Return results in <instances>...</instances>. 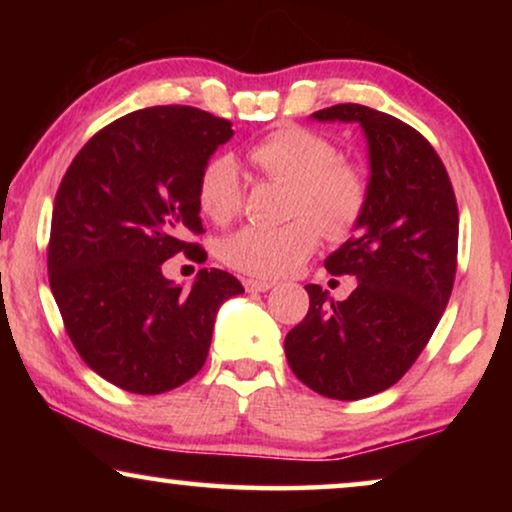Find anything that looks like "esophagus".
Returning a JSON list of instances; mask_svg holds the SVG:
<instances>
[{"instance_id": "34e87169", "label": "esophagus", "mask_w": 512, "mask_h": 512, "mask_svg": "<svg viewBox=\"0 0 512 512\" xmlns=\"http://www.w3.org/2000/svg\"><path fill=\"white\" fill-rule=\"evenodd\" d=\"M272 286H275V282H268V279H244V289L251 293H265Z\"/></svg>"}]
</instances>
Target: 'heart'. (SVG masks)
Instances as JSON below:
<instances>
[{"instance_id": "b5f03b06", "label": "heart", "mask_w": 512, "mask_h": 512, "mask_svg": "<svg viewBox=\"0 0 512 512\" xmlns=\"http://www.w3.org/2000/svg\"><path fill=\"white\" fill-rule=\"evenodd\" d=\"M249 163L265 177L291 186L286 214L296 216L277 228L247 226L228 235L221 258L251 277H282L296 270L319 242L352 235L370 202L366 170L338 156V146L321 132L300 125L279 128L249 149ZM244 186L237 160L216 153L198 179V207L214 223H226L242 209Z\"/></svg>"}]
</instances>
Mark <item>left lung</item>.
Listing matches in <instances>:
<instances>
[{
  "mask_svg": "<svg viewBox=\"0 0 512 512\" xmlns=\"http://www.w3.org/2000/svg\"><path fill=\"white\" fill-rule=\"evenodd\" d=\"M312 118L366 132L370 202L359 233L324 261L331 275L359 284L340 303L307 284L310 310L284 349L312 391L359 401L401 380L436 331L457 275L459 209L443 160L408 123L363 104H335Z\"/></svg>",
  "mask_w": 512,
  "mask_h": 512,
  "instance_id": "1",
  "label": "left lung"
}]
</instances>
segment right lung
<instances>
[{
    "mask_svg": "<svg viewBox=\"0 0 512 512\" xmlns=\"http://www.w3.org/2000/svg\"><path fill=\"white\" fill-rule=\"evenodd\" d=\"M226 118L149 107L109 123L76 153L55 195L48 279L76 352L132 394H165L205 366L214 319L242 284L202 268L188 291L167 258L205 263L198 179L233 137Z\"/></svg>",
    "mask_w": 512,
    "mask_h": 512,
    "instance_id": "obj_1",
    "label": "right lung"
}]
</instances>
